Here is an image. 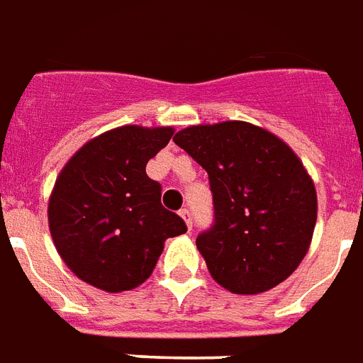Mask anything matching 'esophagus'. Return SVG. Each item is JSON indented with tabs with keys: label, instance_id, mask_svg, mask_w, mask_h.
Here are the masks:
<instances>
[{
	"label": "esophagus",
	"instance_id": "esophagus-1",
	"mask_svg": "<svg viewBox=\"0 0 363 363\" xmlns=\"http://www.w3.org/2000/svg\"><path fill=\"white\" fill-rule=\"evenodd\" d=\"M179 213H181V217L184 219V223H186V227L192 229V211H190L189 208H182Z\"/></svg>",
	"mask_w": 363,
	"mask_h": 363
}]
</instances>
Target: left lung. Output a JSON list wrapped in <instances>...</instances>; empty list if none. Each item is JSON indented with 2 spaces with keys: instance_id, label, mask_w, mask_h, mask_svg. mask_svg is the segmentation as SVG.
<instances>
[{
  "instance_id": "obj_1",
  "label": "left lung",
  "mask_w": 363,
  "mask_h": 363,
  "mask_svg": "<svg viewBox=\"0 0 363 363\" xmlns=\"http://www.w3.org/2000/svg\"><path fill=\"white\" fill-rule=\"evenodd\" d=\"M173 140L208 171L213 223L196 246L211 277L235 294L283 283L304 259L318 219L302 161L275 134L242 121L189 127Z\"/></svg>"
}]
</instances>
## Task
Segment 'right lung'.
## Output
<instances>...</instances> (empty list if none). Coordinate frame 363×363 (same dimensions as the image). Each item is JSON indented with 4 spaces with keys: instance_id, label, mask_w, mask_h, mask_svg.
Here are the masks:
<instances>
[{
    "instance_id": "right-lung-1",
    "label": "right lung",
    "mask_w": 363,
    "mask_h": 363,
    "mask_svg": "<svg viewBox=\"0 0 363 363\" xmlns=\"http://www.w3.org/2000/svg\"><path fill=\"white\" fill-rule=\"evenodd\" d=\"M173 128L119 127L72 155L55 181L48 219L59 256L96 289L130 291L154 271L163 242L186 223L161 206V184L147 161Z\"/></svg>"
}]
</instances>
